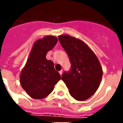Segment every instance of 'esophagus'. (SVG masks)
<instances>
[{"mask_svg":"<svg viewBox=\"0 0 123 123\" xmlns=\"http://www.w3.org/2000/svg\"><path fill=\"white\" fill-rule=\"evenodd\" d=\"M59 73H60V75L62 74V73H63V70H60V72H59Z\"/></svg>","mask_w":123,"mask_h":123,"instance_id":"obj_1","label":"esophagus"}]
</instances>
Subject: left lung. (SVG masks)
<instances>
[{"instance_id":"left-lung-1","label":"left lung","mask_w":123,"mask_h":123,"mask_svg":"<svg viewBox=\"0 0 123 123\" xmlns=\"http://www.w3.org/2000/svg\"><path fill=\"white\" fill-rule=\"evenodd\" d=\"M71 63L70 70L64 72L62 79L72 98L84 101L98 90L103 72L98 57L82 40L68 35L58 37Z\"/></svg>"}]
</instances>
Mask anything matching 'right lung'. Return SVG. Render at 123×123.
<instances>
[{
  "label": "right lung",
  "mask_w": 123,
  "mask_h": 123,
  "mask_svg": "<svg viewBox=\"0 0 123 123\" xmlns=\"http://www.w3.org/2000/svg\"><path fill=\"white\" fill-rule=\"evenodd\" d=\"M57 43L53 36H47L34 43L25 67L20 75V83L26 93L34 99H43L50 94L61 79L54 63L46 59L49 51Z\"/></svg>",
  "instance_id": "1"
}]
</instances>
